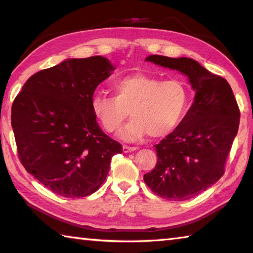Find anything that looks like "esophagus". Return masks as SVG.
Returning <instances> with one entry per match:
<instances>
[{"label": "esophagus", "mask_w": 253, "mask_h": 253, "mask_svg": "<svg viewBox=\"0 0 253 253\" xmlns=\"http://www.w3.org/2000/svg\"><path fill=\"white\" fill-rule=\"evenodd\" d=\"M137 147L135 146H128V145H124L123 146V152L124 153H129V152H134L136 151Z\"/></svg>", "instance_id": "34e87169"}]
</instances>
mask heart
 <instances>
[{"label":"heart","instance_id":"b5f03b06","mask_svg":"<svg viewBox=\"0 0 253 253\" xmlns=\"http://www.w3.org/2000/svg\"><path fill=\"white\" fill-rule=\"evenodd\" d=\"M115 95L98 91L91 97V110L102 128L116 131L130 114L132 118L119 135L136 140L148 134L164 137L178 127L190 105V91L181 80L162 81L156 77L135 74L117 79Z\"/></svg>","mask_w":253,"mask_h":253}]
</instances>
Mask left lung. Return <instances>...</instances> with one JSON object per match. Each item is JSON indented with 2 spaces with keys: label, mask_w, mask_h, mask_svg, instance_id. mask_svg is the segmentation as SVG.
Instances as JSON below:
<instances>
[{
  "label": "left lung",
  "mask_w": 253,
  "mask_h": 253,
  "mask_svg": "<svg viewBox=\"0 0 253 253\" xmlns=\"http://www.w3.org/2000/svg\"><path fill=\"white\" fill-rule=\"evenodd\" d=\"M146 61L188 77L194 102L174 131L154 145L157 163L144 181L156 195L185 201L202 193L224 174L237 136L240 109L228 81L190 58L149 55Z\"/></svg>",
  "instance_id": "8db88e82"
}]
</instances>
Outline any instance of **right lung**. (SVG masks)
Masks as SVG:
<instances>
[{"instance_id":"right-lung-1","label":"right lung","mask_w":253,"mask_h":253,"mask_svg":"<svg viewBox=\"0 0 253 253\" xmlns=\"http://www.w3.org/2000/svg\"><path fill=\"white\" fill-rule=\"evenodd\" d=\"M114 67L100 55L67 59L30 77L12 105L19 158L42 185L65 198L90 195L123 147L100 129L91 97Z\"/></svg>"}]
</instances>
